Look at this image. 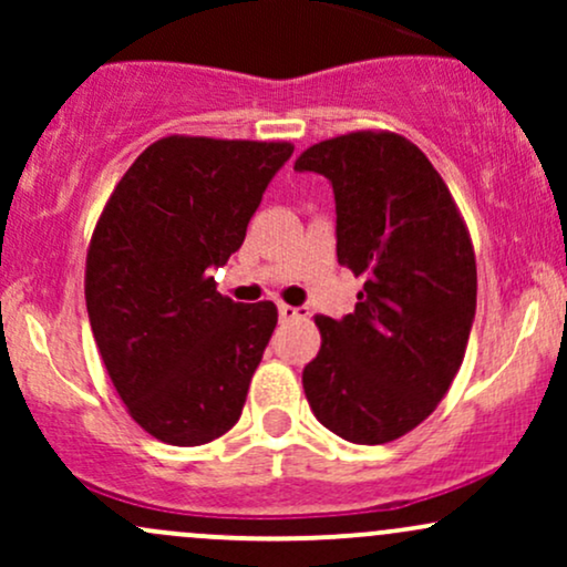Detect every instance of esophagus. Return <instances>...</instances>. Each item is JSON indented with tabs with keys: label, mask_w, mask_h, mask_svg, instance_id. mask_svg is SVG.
<instances>
[{
	"label": "esophagus",
	"mask_w": 567,
	"mask_h": 567,
	"mask_svg": "<svg viewBox=\"0 0 567 567\" xmlns=\"http://www.w3.org/2000/svg\"><path fill=\"white\" fill-rule=\"evenodd\" d=\"M277 311H279V320H285V322L301 320V317L309 315V309H306V306H290V303H279Z\"/></svg>",
	"instance_id": "esophagus-1"
}]
</instances>
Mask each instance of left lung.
<instances>
[{
	"label": "left lung",
	"instance_id": "obj_1",
	"mask_svg": "<svg viewBox=\"0 0 567 567\" xmlns=\"http://www.w3.org/2000/svg\"><path fill=\"white\" fill-rule=\"evenodd\" d=\"M296 171L330 181L338 264L365 279L351 315L317 317L306 400L338 437L383 445L437 408L464 360L477 309L470 234L445 181L402 135L322 141Z\"/></svg>",
	"mask_w": 567,
	"mask_h": 567
}]
</instances>
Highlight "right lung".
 Returning <instances> with one entry per match:
<instances>
[{
	"label": "right lung",
	"instance_id": "obj_1",
	"mask_svg": "<svg viewBox=\"0 0 567 567\" xmlns=\"http://www.w3.org/2000/svg\"><path fill=\"white\" fill-rule=\"evenodd\" d=\"M290 154V143L171 135L130 165L97 220L90 328L130 415L167 445H205L243 415L277 306L234 303L207 271L245 243Z\"/></svg>",
	"mask_w": 567,
	"mask_h": 567
}]
</instances>
